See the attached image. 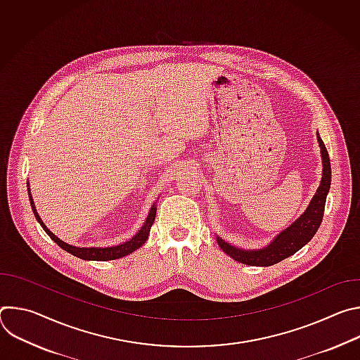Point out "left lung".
<instances>
[{
  "mask_svg": "<svg viewBox=\"0 0 360 360\" xmlns=\"http://www.w3.org/2000/svg\"><path fill=\"white\" fill-rule=\"evenodd\" d=\"M318 142L321 146L323 174H322L321 185L316 193L314 195L309 207L306 208V211L290 226H288L285 231L276 235V238L262 249H250V250L240 249L225 242L222 238L217 236V242L219 248L226 255H229L232 259L249 266H271L289 258L290 255L296 253L300 248H303L315 236L323 219L325 203H326V196L330 188V176H332L329 153L319 134H318Z\"/></svg>",
  "mask_w": 360,
  "mask_h": 360,
  "instance_id": "1",
  "label": "left lung"
}]
</instances>
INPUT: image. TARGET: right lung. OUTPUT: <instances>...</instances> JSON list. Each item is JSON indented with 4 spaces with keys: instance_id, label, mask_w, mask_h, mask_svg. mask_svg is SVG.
<instances>
[{
    "instance_id": "obj_1",
    "label": "right lung",
    "mask_w": 360,
    "mask_h": 360,
    "mask_svg": "<svg viewBox=\"0 0 360 360\" xmlns=\"http://www.w3.org/2000/svg\"><path fill=\"white\" fill-rule=\"evenodd\" d=\"M28 195H30V202H31V208H32V212L35 215V219L39 222V225L42 226V229L46 232V235L53 239L60 248H63L64 250L70 252L71 255L77 256V258L79 259H84V261H114V259H120L122 258V256H127L129 253H132L134 250H136L138 248H141L148 236H149V231H150V226L153 224V221H155V215H157V202L152 205V208L146 217V221L145 224L142 225V228L138 231L136 235H134L129 240L121 243V245H117V246H108V248H78V246H74V245H70V243H65L64 240H61L60 238H57L53 232H51L45 224L42 222V219L39 218L37 210H35V205H34V199L31 196V192H30V188H28Z\"/></svg>"
}]
</instances>
